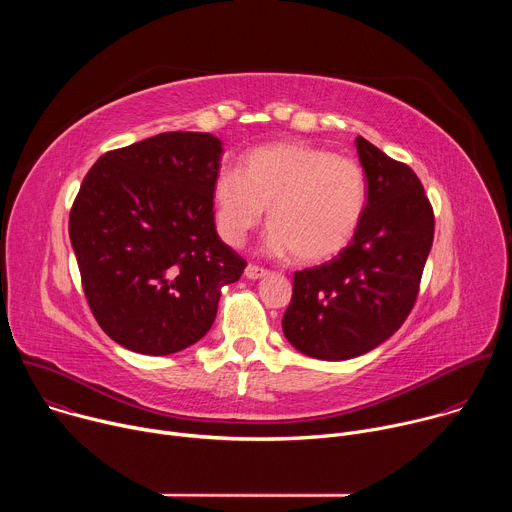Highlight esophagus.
Returning <instances> with one entry per match:
<instances>
[{
	"instance_id": "obj_1",
	"label": "esophagus",
	"mask_w": 512,
	"mask_h": 512,
	"mask_svg": "<svg viewBox=\"0 0 512 512\" xmlns=\"http://www.w3.org/2000/svg\"><path fill=\"white\" fill-rule=\"evenodd\" d=\"M269 271L267 269H263V267H259V265H253V263H249L247 267H245V277L247 279H261V277H265Z\"/></svg>"
}]
</instances>
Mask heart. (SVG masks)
I'll return each instance as SVG.
<instances>
[{"label": "heart", "instance_id": "1", "mask_svg": "<svg viewBox=\"0 0 512 512\" xmlns=\"http://www.w3.org/2000/svg\"><path fill=\"white\" fill-rule=\"evenodd\" d=\"M216 227L241 245L267 208V245L298 265L338 257L356 237L367 212L362 168L302 141H277L251 150L243 174L223 170L212 186Z\"/></svg>", "mask_w": 512, "mask_h": 512}]
</instances>
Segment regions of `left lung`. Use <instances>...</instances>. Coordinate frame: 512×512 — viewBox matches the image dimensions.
Wrapping results in <instances>:
<instances>
[{
  "instance_id": "8db88e82",
  "label": "left lung",
  "mask_w": 512,
  "mask_h": 512,
  "mask_svg": "<svg viewBox=\"0 0 512 512\" xmlns=\"http://www.w3.org/2000/svg\"><path fill=\"white\" fill-rule=\"evenodd\" d=\"M356 152L367 176V212L332 261L294 273L285 338L320 360H346L391 338L415 306L433 243V208L417 174L364 137Z\"/></svg>"
}]
</instances>
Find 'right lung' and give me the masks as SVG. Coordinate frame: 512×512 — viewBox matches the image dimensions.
I'll return each instance as SVG.
<instances>
[{
  "mask_svg": "<svg viewBox=\"0 0 512 512\" xmlns=\"http://www.w3.org/2000/svg\"><path fill=\"white\" fill-rule=\"evenodd\" d=\"M221 154L210 133H160L101 156L72 202L85 298L127 350L164 356L198 342L247 267L214 227Z\"/></svg>",
  "mask_w": 512,
  "mask_h": 512,
  "instance_id": "1",
  "label": "right lung"
}]
</instances>
